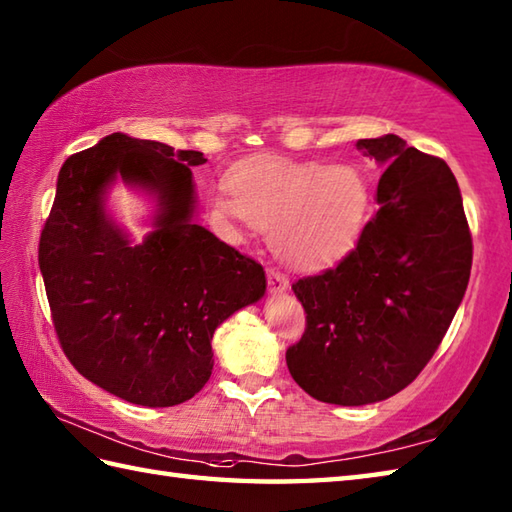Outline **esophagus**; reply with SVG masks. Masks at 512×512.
I'll list each match as a JSON object with an SVG mask.
<instances>
[{
  "instance_id": "obj_1",
  "label": "esophagus",
  "mask_w": 512,
  "mask_h": 512,
  "mask_svg": "<svg viewBox=\"0 0 512 512\" xmlns=\"http://www.w3.org/2000/svg\"><path fill=\"white\" fill-rule=\"evenodd\" d=\"M288 286H290V281H288L286 275H281L279 270H275V268L268 270V288H270V292H273V295L286 292Z\"/></svg>"
}]
</instances>
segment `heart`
<instances>
[{"label":"heart","mask_w":512,"mask_h":512,"mask_svg":"<svg viewBox=\"0 0 512 512\" xmlns=\"http://www.w3.org/2000/svg\"><path fill=\"white\" fill-rule=\"evenodd\" d=\"M231 195H213L224 220L270 231V246L295 270H319L356 246L369 209L363 173L350 165L262 160L231 178Z\"/></svg>","instance_id":"1"}]
</instances>
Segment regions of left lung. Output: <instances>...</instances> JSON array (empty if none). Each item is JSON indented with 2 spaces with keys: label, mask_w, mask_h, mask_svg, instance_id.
<instances>
[{
  "label": "left lung",
  "mask_w": 512,
  "mask_h": 512,
  "mask_svg": "<svg viewBox=\"0 0 512 512\" xmlns=\"http://www.w3.org/2000/svg\"><path fill=\"white\" fill-rule=\"evenodd\" d=\"M356 147L385 167L378 211L339 266L292 284L308 323L286 352L297 385L341 407L385 400L422 372L460 308L473 262L447 162L396 134Z\"/></svg>",
  "instance_id": "left-lung-1"
}]
</instances>
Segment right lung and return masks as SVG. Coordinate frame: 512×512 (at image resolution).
Wrapping results in <instances>:
<instances>
[{
	"label": "right lung",
	"instance_id": "right-lung-1",
	"mask_svg": "<svg viewBox=\"0 0 512 512\" xmlns=\"http://www.w3.org/2000/svg\"><path fill=\"white\" fill-rule=\"evenodd\" d=\"M200 151L110 134L63 162L39 242L54 330L76 372L143 407L193 398L213 372L211 339L266 292L264 268L193 222ZM121 179L157 202L134 243L106 211Z\"/></svg>",
	"mask_w": 512,
	"mask_h": 512
}]
</instances>
